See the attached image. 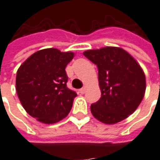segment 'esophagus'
Masks as SVG:
<instances>
[{
  "label": "esophagus",
  "mask_w": 160,
  "mask_h": 160,
  "mask_svg": "<svg viewBox=\"0 0 160 160\" xmlns=\"http://www.w3.org/2000/svg\"><path fill=\"white\" fill-rule=\"evenodd\" d=\"M79 92H80L81 94H84V93L86 92V87H83V88H82V89H80Z\"/></svg>",
  "instance_id": "obj_1"
}]
</instances>
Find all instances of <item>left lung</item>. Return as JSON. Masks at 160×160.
<instances>
[{
    "instance_id": "left-lung-1",
    "label": "left lung",
    "mask_w": 160,
    "mask_h": 160,
    "mask_svg": "<svg viewBox=\"0 0 160 160\" xmlns=\"http://www.w3.org/2000/svg\"><path fill=\"white\" fill-rule=\"evenodd\" d=\"M83 55L98 66L101 98L92 103L95 118L114 124L137 110L145 96L144 70L127 51L118 47L89 49Z\"/></svg>"
}]
</instances>
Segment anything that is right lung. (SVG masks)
<instances>
[{"mask_svg":"<svg viewBox=\"0 0 160 160\" xmlns=\"http://www.w3.org/2000/svg\"><path fill=\"white\" fill-rule=\"evenodd\" d=\"M73 52L55 48L34 53L20 66L15 88L25 111L43 124H55L66 118L78 96L66 85L65 68Z\"/></svg>","mask_w":160,"mask_h":160,"instance_id":"obj_1","label":"right lung"}]
</instances>
